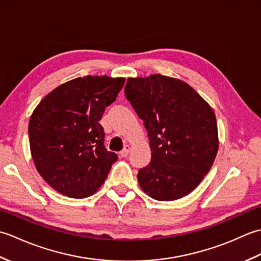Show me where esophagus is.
Instances as JSON below:
<instances>
[{"mask_svg":"<svg viewBox=\"0 0 261 261\" xmlns=\"http://www.w3.org/2000/svg\"><path fill=\"white\" fill-rule=\"evenodd\" d=\"M129 152H130V146L129 145H125L124 148L120 151V156L121 157H126L127 154H129Z\"/></svg>","mask_w":261,"mask_h":261,"instance_id":"1","label":"esophagus"}]
</instances>
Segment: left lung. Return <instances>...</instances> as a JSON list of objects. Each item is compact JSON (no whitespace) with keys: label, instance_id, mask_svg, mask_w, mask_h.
Here are the masks:
<instances>
[{"label":"left lung","instance_id":"obj_1","mask_svg":"<svg viewBox=\"0 0 261 261\" xmlns=\"http://www.w3.org/2000/svg\"><path fill=\"white\" fill-rule=\"evenodd\" d=\"M124 93L150 140V163L138 171L142 191L157 201L190 194L218 153L212 108L186 83L159 74L127 79Z\"/></svg>","mask_w":261,"mask_h":261}]
</instances>
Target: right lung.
<instances>
[{
  "instance_id": "right-lung-1",
  "label": "right lung",
  "mask_w": 261,
  "mask_h": 261,
  "mask_svg": "<svg viewBox=\"0 0 261 261\" xmlns=\"http://www.w3.org/2000/svg\"><path fill=\"white\" fill-rule=\"evenodd\" d=\"M124 79L85 76L55 88L29 121V141L38 173L63 195L84 198L105 181L116 153L104 146L99 120Z\"/></svg>"
}]
</instances>
